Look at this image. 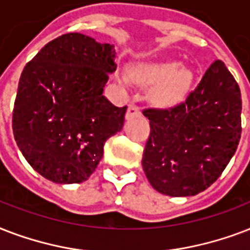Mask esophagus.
I'll use <instances>...</instances> for the list:
<instances>
[{"mask_svg": "<svg viewBox=\"0 0 250 250\" xmlns=\"http://www.w3.org/2000/svg\"><path fill=\"white\" fill-rule=\"evenodd\" d=\"M141 113L139 111V108L135 105V104H130L129 107H127V111H126V119H130L133 116H137Z\"/></svg>", "mask_w": 250, "mask_h": 250, "instance_id": "esophagus-1", "label": "esophagus"}]
</instances>
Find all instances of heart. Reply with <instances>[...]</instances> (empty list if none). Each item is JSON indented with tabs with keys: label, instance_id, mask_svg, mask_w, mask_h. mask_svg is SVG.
Here are the masks:
<instances>
[{
	"label": "heart",
	"instance_id": "heart-1",
	"mask_svg": "<svg viewBox=\"0 0 250 250\" xmlns=\"http://www.w3.org/2000/svg\"><path fill=\"white\" fill-rule=\"evenodd\" d=\"M129 77L141 84L156 83L151 92L154 102L160 105H171L185 95L193 79V73L188 67H179L176 61H167L135 66L130 70ZM129 77L123 71L116 73L117 82L123 86L129 84Z\"/></svg>",
	"mask_w": 250,
	"mask_h": 250
}]
</instances>
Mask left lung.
Listing matches in <instances>:
<instances>
[{
  "instance_id": "left-lung-1",
  "label": "left lung",
  "mask_w": 250,
  "mask_h": 250,
  "mask_svg": "<svg viewBox=\"0 0 250 250\" xmlns=\"http://www.w3.org/2000/svg\"><path fill=\"white\" fill-rule=\"evenodd\" d=\"M150 137L142 167L154 189L195 195L222 175L241 137V92L223 61L210 65L185 102L167 109L146 108Z\"/></svg>"
}]
</instances>
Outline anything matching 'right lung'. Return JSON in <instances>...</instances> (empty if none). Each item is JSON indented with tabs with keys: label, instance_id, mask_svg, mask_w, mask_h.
<instances>
[{
	"label": "right lung",
	"instance_id": "obj_1",
	"mask_svg": "<svg viewBox=\"0 0 250 250\" xmlns=\"http://www.w3.org/2000/svg\"><path fill=\"white\" fill-rule=\"evenodd\" d=\"M112 44L78 32L42 46L19 79L13 133L35 171L57 184L86 181L104 143L124 126L125 107L103 95L116 70Z\"/></svg>",
	"mask_w": 250,
	"mask_h": 250
}]
</instances>
